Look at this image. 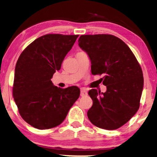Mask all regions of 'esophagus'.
Masks as SVG:
<instances>
[{
	"mask_svg": "<svg viewBox=\"0 0 157 157\" xmlns=\"http://www.w3.org/2000/svg\"><path fill=\"white\" fill-rule=\"evenodd\" d=\"M87 95V92L86 90H80V96L83 97V96H85Z\"/></svg>",
	"mask_w": 157,
	"mask_h": 157,
	"instance_id": "1",
	"label": "esophagus"
}]
</instances>
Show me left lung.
I'll use <instances>...</instances> for the list:
<instances>
[{"label": "left lung", "mask_w": 157, "mask_h": 157, "mask_svg": "<svg viewBox=\"0 0 157 157\" xmlns=\"http://www.w3.org/2000/svg\"><path fill=\"white\" fill-rule=\"evenodd\" d=\"M78 44L90 59L92 74H103L107 87L105 93L88 92L93 102L87 111L90 121L106 130L120 128L139 108L144 87L141 66L128 45L113 35H82Z\"/></svg>", "instance_id": "1"}]
</instances>
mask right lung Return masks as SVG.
<instances>
[{"instance_id":"obj_1","label":"right lung","mask_w":157,"mask_h":157,"mask_svg":"<svg viewBox=\"0 0 157 157\" xmlns=\"http://www.w3.org/2000/svg\"><path fill=\"white\" fill-rule=\"evenodd\" d=\"M79 35L50 33L31 43L16 62L13 96L22 118L34 128L59 126L78 99L76 86L60 88L51 79Z\"/></svg>"}]
</instances>
